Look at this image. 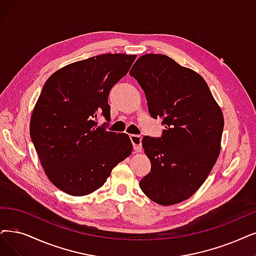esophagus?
<instances>
[{"instance_id": "obj_1", "label": "esophagus", "mask_w": 256, "mask_h": 256, "mask_svg": "<svg viewBox=\"0 0 256 256\" xmlns=\"http://www.w3.org/2000/svg\"><path fill=\"white\" fill-rule=\"evenodd\" d=\"M130 140H131L132 145H134V149L136 152H140L142 151V136H136V134H131Z\"/></svg>"}]
</instances>
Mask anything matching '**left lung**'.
<instances>
[{
	"instance_id": "left-lung-1",
	"label": "left lung",
	"mask_w": 256,
	"mask_h": 256,
	"mask_svg": "<svg viewBox=\"0 0 256 256\" xmlns=\"http://www.w3.org/2000/svg\"><path fill=\"white\" fill-rule=\"evenodd\" d=\"M129 74L144 90L149 114L162 118L160 138H142L151 170L142 191L162 206L189 198L220 156L222 112L198 74L165 54L142 56Z\"/></svg>"
}]
</instances>
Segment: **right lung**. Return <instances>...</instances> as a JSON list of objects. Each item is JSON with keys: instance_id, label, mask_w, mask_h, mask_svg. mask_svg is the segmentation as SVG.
I'll use <instances>...</instances> for the list:
<instances>
[{"instance_id": "1", "label": "right lung", "mask_w": 256, "mask_h": 256, "mask_svg": "<svg viewBox=\"0 0 256 256\" xmlns=\"http://www.w3.org/2000/svg\"><path fill=\"white\" fill-rule=\"evenodd\" d=\"M136 58L92 56L58 69L46 80L30 120V138L49 180L70 196L100 188L131 154L129 136L98 127L96 118L102 114L109 122L110 90Z\"/></svg>"}]
</instances>
